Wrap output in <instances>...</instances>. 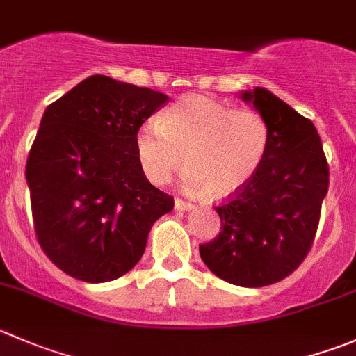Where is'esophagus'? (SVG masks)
I'll return each mask as SVG.
<instances>
[{
    "mask_svg": "<svg viewBox=\"0 0 356 356\" xmlns=\"http://www.w3.org/2000/svg\"><path fill=\"white\" fill-rule=\"evenodd\" d=\"M174 207H175V209H177V210H191V209H193V203L184 202V200H181V198H175Z\"/></svg>",
    "mask_w": 356,
    "mask_h": 356,
    "instance_id": "esophagus-1",
    "label": "esophagus"
}]
</instances>
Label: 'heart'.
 <instances>
[{
    "label": "heart",
    "mask_w": 356,
    "mask_h": 356,
    "mask_svg": "<svg viewBox=\"0 0 356 356\" xmlns=\"http://www.w3.org/2000/svg\"><path fill=\"white\" fill-rule=\"evenodd\" d=\"M268 143V123L255 109H233L212 97L188 95L140 127L136 154L154 184H165L186 156L189 167L182 186L224 196L254 177Z\"/></svg>",
    "instance_id": "obj_1"
}]
</instances>
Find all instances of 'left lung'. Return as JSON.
I'll list each match as a JSON object with an SVG mask.
<instances>
[{
  "label": "left lung",
  "instance_id": "left-lung-1",
  "mask_svg": "<svg viewBox=\"0 0 356 356\" xmlns=\"http://www.w3.org/2000/svg\"><path fill=\"white\" fill-rule=\"evenodd\" d=\"M240 97L264 116L268 151L254 177L216 207L220 233L200 245V255L224 282L266 287L289 277L308 255L329 189V165L308 118L262 86Z\"/></svg>",
  "mask_w": 356,
  "mask_h": 356
}]
</instances>
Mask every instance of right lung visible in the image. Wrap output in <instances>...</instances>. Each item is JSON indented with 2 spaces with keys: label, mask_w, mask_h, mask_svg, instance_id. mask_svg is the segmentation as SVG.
Here are the masks:
<instances>
[{
  "label": "right lung",
  "mask_w": 356,
  "mask_h": 356,
  "mask_svg": "<svg viewBox=\"0 0 356 356\" xmlns=\"http://www.w3.org/2000/svg\"><path fill=\"white\" fill-rule=\"evenodd\" d=\"M167 102L161 92L94 74L44 109L26 181L38 241L69 277L102 284L129 273L151 226L174 209L136 154L140 125Z\"/></svg>",
  "instance_id": "add662e5"
}]
</instances>
